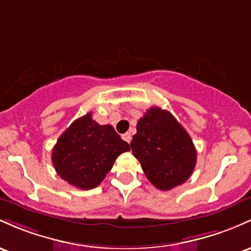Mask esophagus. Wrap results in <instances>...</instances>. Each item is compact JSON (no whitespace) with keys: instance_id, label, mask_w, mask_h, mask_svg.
<instances>
[{"instance_id":"obj_1","label":"esophagus","mask_w":251,"mask_h":251,"mask_svg":"<svg viewBox=\"0 0 251 251\" xmlns=\"http://www.w3.org/2000/svg\"><path fill=\"white\" fill-rule=\"evenodd\" d=\"M123 139L125 140V142H127L128 144H130V143H131V139H132L131 134L128 133V132H127V133H124V134H123Z\"/></svg>"}]
</instances>
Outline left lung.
I'll return each instance as SVG.
<instances>
[{"mask_svg":"<svg viewBox=\"0 0 251 251\" xmlns=\"http://www.w3.org/2000/svg\"><path fill=\"white\" fill-rule=\"evenodd\" d=\"M148 180L169 191L188 180L197 164V150L174 115L159 107L149 108L137 124L131 143Z\"/></svg>","mask_w":251,"mask_h":251,"instance_id":"1","label":"left lung"}]
</instances>
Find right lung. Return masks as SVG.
<instances>
[{"instance_id": "obj_1", "label": "right lung", "mask_w": 251, "mask_h": 251, "mask_svg": "<svg viewBox=\"0 0 251 251\" xmlns=\"http://www.w3.org/2000/svg\"><path fill=\"white\" fill-rule=\"evenodd\" d=\"M130 150L111 125H100L92 113L74 121L52 150V163L63 180L79 189L98 187L117 157Z\"/></svg>"}]
</instances>
